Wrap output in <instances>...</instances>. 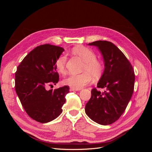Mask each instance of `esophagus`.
<instances>
[{"label": "esophagus", "mask_w": 152, "mask_h": 152, "mask_svg": "<svg viewBox=\"0 0 152 152\" xmlns=\"http://www.w3.org/2000/svg\"><path fill=\"white\" fill-rule=\"evenodd\" d=\"M80 89H75V88H73V87H71L70 89V91H80Z\"/></svg>", "instance_id": "esophagus-1"}]
</instances>
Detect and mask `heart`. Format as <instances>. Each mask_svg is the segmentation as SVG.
Instances as JSON below:
<instances>
[{
    "label": "heart",
    "mask_w": 152,
    "mask_h": 152,
    "mask_svg": "<svg viewBox=\"0 0 152 152\" xmlns=\"http://www.w3.org/2000/svg\"><path fill=\"white\" fill-rule=\"evenodd\" d=\"M73 54L80 58L84 61V65L79 74H72L64 80V84L75 89H80L89 84L94 78L99 77L103 72L104 64L103 61L96 58V54L93 49L84 46H77L72 50ZM67 57L65 54H61L56 61V67L58 71L65 74L66 73V64Z\"/></svg>",
    "instance_id": "heart-1"
}]
</instances>
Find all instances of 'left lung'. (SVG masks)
I'll list each match as a JSON object with an SVG mask.
<instances>
[{"label": "left lung", "instance_id": "1", "mask_svg": "<svg viewBox=\"0 0 152 152\" xmlns=\"http://www.w3.org/2000/svg\"><path fill=\"white\" fill-rule=\"evenodd\" d=\"M89 45L97 46L103 56L105 68L97 87L105 91L91 90L85 112L93 121L107 126L117 121L126 110L134 91V71L125 55L113 43L98 40Z\"/></svg>", "mask_w": 152, "mask_h": 152}]
</instances>
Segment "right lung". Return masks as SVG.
Returning <instances> with one entry per match:
<instances>
[{
	"instance_id": "1",
	"label": "right lung",
	"mask_w": 152,
	"mask_h": 152,
	"mask_svg": "<svg viewBox=\"0 0 152 152\" xmlns=\"http://www.w3.org/2000/svg\"><path fill=\"white\" fill-rule=\"evenodd\" d=\"M63 48L49 44L39 45L26 55L15 73V90L28 116L40 123H47L62 112L70 87L65 86L47 91L45 87L56 84L59 74L56 61Z\"/></svg>"
}]
</instances>
